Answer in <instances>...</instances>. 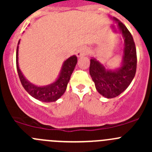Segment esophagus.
<instances>
[{
  "mask_svg": "<svg viewBox=\"0 0 152 152\" xmlns=\"http://www.w3.org/2000/svg\"><path fill=\"white\" fill-rule=\"evenodd\" d=\"M86 53H87V51H86L85 48H80L78 49L77 51H76V55H77L78 57H81V56H85V55L86 54Z\"/></svg>",
  "mask_w": 152,
  "mask_h": 152,
  "instance_id": "esophagus-1",
  "label": "esophagus"
}]
</instances>
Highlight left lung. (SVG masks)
<instances>
[{
    "mask_svg": "<svg viewBox=\"0 0 152 152\" xmlns=\"http://www.w3.org/2000/svg\"><path fill=\"white\" fill-rule=\"evenodd\" d=\"M124 39L123 61L121 67L115 70L106 69L95 58L90 59V74L97 91L107 99L119 96L129 87L135 76L137 53L135 44L129 31L116 18Z\"/></svg>",
    "mask_w": 152,
    "mask_h": 152,
    "instance_id": "1",
    "label": "left lung"
}]
</instances>
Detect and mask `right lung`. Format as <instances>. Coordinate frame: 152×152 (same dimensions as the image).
Masks as SVG:
<instances>
[{
    "mask_svg": "<svg viewBox=\"0 0 152 152\" xmlns=\"http://www.w3.org/2000/svg\"><path fill=\"white\" fill-rule=\"evenodd\" d=\"M20 41L18 42L19 45ZM77 63V57L72 56L65 61L61 70L60 75L56 82L45 87H38L30 83L26 80L18 65V45L17 47L16 53V64L18 76L23 87L32 96L37 100L42 102H53L59 99L67 88V83L69 82L72 73Z\"/></svg>",
    "mask_w": 152,
    "mask_h": 152,
    "instance_id": "add662e5",
    "label": "right lung"
}]
</instances>
